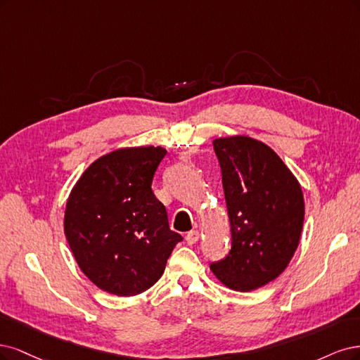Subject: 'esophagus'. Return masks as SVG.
I'll return each mask as SVG.
<instances>
[{
  "mask_svg": "<svg viewBox=\"0 0 360 360\" xmlns=\"http://www.w3.org/2000/svg\"><path fill=\"white\" fill-rule=\"evenodd\" d=\"M199 238H200L199 231H197V230H191V231H188L187 236H185V240H187L188 245H194V243H195L197 240H199Z\"/></svg>",
  "mask_w": 360,
  "mask_h": 360,
  "instance_id": "34e87169",
  "label": "esophagus"
}]
</instances>
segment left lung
Instances as JSON below:
<instances>
[{
  "mask_svg": "<svg viewBox=\"0 0 360 360\" xmlns=\"http://www.w3.org/2000/svg\"><path fill=\"white\" fill-rule=\"evenodd\" d=\"M231 230L227 257L211 264L231 290L251 292L280 276L302 233V188L274 149L248 136L215 139Z\"/></svg>",
  "mask_w": 360,
  "mask_h": 360,
  "instance_id": "8db88e82",
  "label": "left lung"
}]
</instances>
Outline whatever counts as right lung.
I'll list each match as a JSON object with an SVG mask.
<instances>
[{
    "mask_svg": "<svg viewBox=\"0 0 360 360\" xmlns=\"http://www.w3.org/2000/svg\"><path fill=\"white\" fill-rule=\"evenodd\" d=\"M165 155L161 146L113 150L96 160L68 195L67 242L80 271L104 292L134 296L153 287L182 240L150 188Z\"/></svg>",
    "mask_w": 360,
    "mask_h": 360,
    "instance_id": "right-lung-1",
    "label": "right lung"
}]
</instances>
